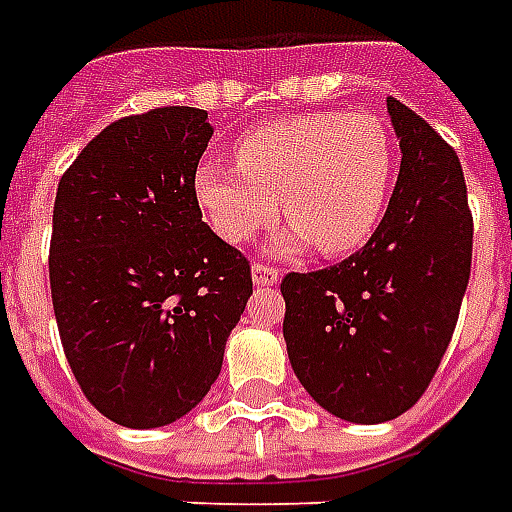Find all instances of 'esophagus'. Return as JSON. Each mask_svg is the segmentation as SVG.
<instances>
[{
    "label": "esophagus",
    "mask_w": 512,
    "mask_h": 512,
    "mask_svg": "<svg viewBox=\"0 0 512 512\" xmlns=\"http://www.w3.org/2000/svg\"><path fill=\"white\" fill-rule=\"evenodd\" d=\"M251 275L256 286H275L280 280V270L272 264H253Z\"/></svg>",
    "instance_id": "obj_1"
}]
</instances>
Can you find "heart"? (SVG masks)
<instances>
[{"label": "heart", "mask_w": 512, "mask_h": 512, "mask_svg": "<svg viewBox=\"0 0 512 512\" xmlns=\"http://www.w3.org/2000/svg\"><path fill=\"white\" fill-rule=\"evenodd\" d=\"M237 167L199 164L194 194L224 240L245 242L286 215V248L337 256L378 226L394 178V140L375 115L307 113L245 132Z\"/></svg>", "instance_id": "heart-1"}]
</instances>
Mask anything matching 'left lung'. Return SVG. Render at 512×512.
I'll return each instance as SVG.
<instances>
[{"instance_id":"8db88e82","label":"left lung","mask_w":512,"mask_h":512,"mask_svg":"<svg viewBox=\"0 0 512 512\" xmlns=\"http://www.w3.org/2000/svg\"><path fill=\"white\" fill-rule=\"evenodd\" d=\"M386 107L402 164L383 221L345 261L280 283L299 383L353 424H383L421 399L451 343L472 264L459 156L399 99L388 96Z\"/></svg>"}]
</instances>
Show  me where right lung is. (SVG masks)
<instances>
[{
  "label": "right lung",
  "mask_w": 512,
  "mask_h": 512,
  "mask_svg": "<svg viewBox=\"0 0 512 512\" xmlns=\"http://www.w3.org/2000/svg\"><path fill=\"white\" fill-rule=\"evenodd\" d=\"M205 110L156 107L102 129L61 175L51 297L80 391L129 429L205 399L253 294L251 264L202 221Z\"/></svg>",
  "instance_id": "1"
}]
</instances>
